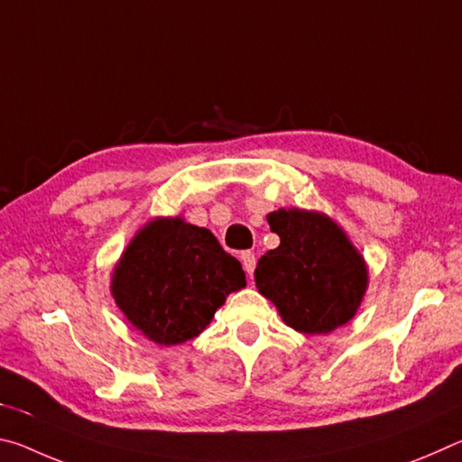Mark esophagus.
<instances>
[{"label":"esophagus","mask_w":462,"mask_h":462,"mask_svg":"<svg viewBox=\"0 0 462 462\" xmlns=\"http://www.w3.org/2000/svg\"><path fill=\"white\" fill-rule=\"evenodd\" d=\"M240 261H242V267H245V271L248 273V275H253L254 267H256V256L250 253V250H246V253L240 254Z\"/></svg>","instance_id":"esophagus-1"}]
</instances>
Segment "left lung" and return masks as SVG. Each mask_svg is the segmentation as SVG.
Here are the masks:
<instances>
[{
    "label": "left lung",
    "instance_id": "left-lung-1",
    "mask_svg": "<svg viewBox=\"0 0 462 462\" xmlns=\"http://www.w3.org/2000/svg\"><path fill=\"white\" fill-rule=\"evenodd\" d=\"M267 222L281 245L261 256L254 281L283 322L303 334H328L353 319L369 271L340 226L300 208L277 209Z\"/></svg>",
    "mask_w": 462,
    "mask_h": 462
}]
</instances>
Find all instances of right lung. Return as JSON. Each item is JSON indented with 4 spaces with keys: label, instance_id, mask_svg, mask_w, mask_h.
Listing matches in <instances>:
<instances>
[{
    "label": "right lung",
    "instance_id": "right-lung-1",
    "mask_svg": "<svg viewBox=\"0 0 462 462\" xmlns=\"http://www.w3.org/2000/svg\"><path fill=\"white\" fill-rule=\"evenodd\" d=\"M245 285L242 264L212 232L183 217L148 222L112 275V295L128 322L165 346L201 334L226 297Z\"/></svg>",
    "mask_w": 462,
    "mask_h": 462
}]
</instances>
